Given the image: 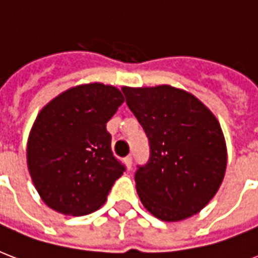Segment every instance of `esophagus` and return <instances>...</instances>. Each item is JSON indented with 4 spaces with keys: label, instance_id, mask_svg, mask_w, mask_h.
Returning <instances> with one entry per match:
<instances>
[{
    "label": "esophagus",
    "instance_id": "esophagus-1",
    "mask_svg": "<svg viewBox=\"0 0 258 258\" xmlns=\"http://www.w3.org/2000/svg\"><path fill=\"white\" fill-rule=\"evenodd\" d=\"M124 163H125V167L128 170H131V167H133V157L131 155H128V157L124 158Z\"/></svg>",
    "mask_w": 258,
    "mask_h": 258
}]
</instances>
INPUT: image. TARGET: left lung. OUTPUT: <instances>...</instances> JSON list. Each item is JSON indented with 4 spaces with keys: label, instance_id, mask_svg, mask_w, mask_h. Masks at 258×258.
Instances as JSON below:
<instances>
[{
    "label": "left lung",
    "instance_id": "obj_1",
    "mask_svg": "<svg viewBox=\"0 0 258 258\" xmlns=\"http://www.w3.org/2000/svg\"><path fill=\"white\" fill-rule=\"evenodd\" d=\"M121 91L149 138V162L135 172L143 206L167 222L201 212L226 170V145L216 116L191 93L171 86Z\"/></svg>",
    "mask_w": 258,
    "mask_h": 258
}]
</instances>
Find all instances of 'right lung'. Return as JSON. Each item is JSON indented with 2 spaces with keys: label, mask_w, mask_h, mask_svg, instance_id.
I'll list each match as a JSON object with an SVG mask.
<instances>
[{
  "label": "right lung",
  "mask_w": 258,
  "mask_h": 258,
  "mask_svg": "<svg viewBox=\"0 0 258 258\" xmlns=\"http://www.w3.org/2000/svg\"><path fill=\"white\" fill-rule=\"evenodd\" d=\"M123 101L115 87L91 83L60 93L40 111L26 161L34 187L50 209L86 216L104 204L125 171L105 128Z\"/></svg>",
  "instance_id": "1"
}]
</instances>
